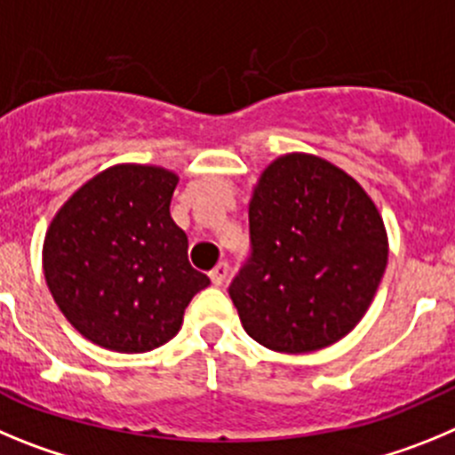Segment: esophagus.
<instances>
[{
    "instance_id": "obj_1",
    "label": "esophagus",
    "mask_w": 455,
    "mask_h": 455,
    "mask_svg": "<svg viewBox=\"0 0 455 455\" xmlns=\"http://www.w3.org/2000/svg\"><path fill=\"white\" fill-rule=\"evenodd\" d=\"M227 276H228V263H224V260L211 269L212 285H222L224 281H227Z\"/></svg>"
}]
</instances>
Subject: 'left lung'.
I'll return each instance as SVG.
<instances>
[{"mask_svg":"<svg viewBox=\"0 0 455 455\" xmlns=\"http://www.w3.org/2000/svg\"><path fill=\"white\" fill-rule=\"evenodd\" d=\"M251 256L228 294L244 331L281 354L324 349L365 317L387 265L379 208L313 154L269 163L249 202Z\"/></svg>","mask_w":455,"mask_h":455,"instance_id":"1","label":"left lung"}]
</instances>
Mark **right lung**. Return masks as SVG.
<instances>
[{
	"instance_id": "add662e5",
	"label": "right lung",
	"mask_w": 455,
	"mask_h": 455,
	"mask_svg": "<svg viewBox=\"0 0 455 455\" xmlns=\"http://www.w3.org/2000/svg\"><path fill=\"white\" fill-rule=\"evenodd\" d=\"M177 183L165 167L113 165L85 181L44 233L49 292L69 324L104 349L165 345L192 297L211 285L188 263V235L170 215Z\"/></svg>"
}]
</instances>
